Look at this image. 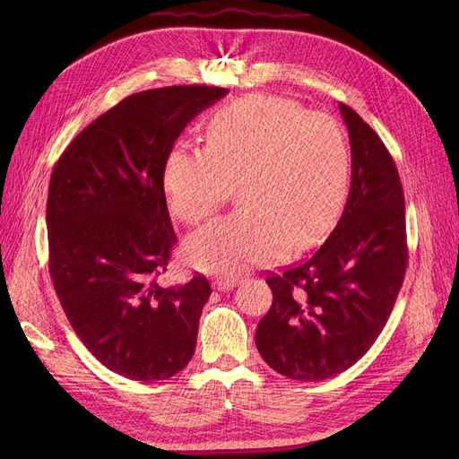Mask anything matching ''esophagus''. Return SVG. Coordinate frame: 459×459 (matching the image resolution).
<instances>
[{
    "label": "esophagus",
    "mask_w": 459,
    "mask_h": 459,
    "mask_svg": "<svg viewBox=\"0 0 459 459\" xmlns=\"http://www.w3.org/2000/svg\"><path fill=\"white\" fill-rule=\"evenodd\" d=\"M236 284H238V279H234V277H220V279L213 281V288H215V290H220V292L230 290V288H234Z\"/></svg>",
    "instance_id": "obj_1"
}]
</instances>
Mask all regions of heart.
Masks as SVG:
<instances>
[{"label":"heart","instance_id":"b5f03b06","mask_svg":"<svg viewBox=\"0 0 459 459\" xmlns=\"http://www.w3.org/2000/svg\"><path fill=\"white\" fill-rule=\"evenodd\" d=\"M238 184L239 210L193 234L186 256L213 275H236L315 247L339 220L350 149L334 118L272 94L217 111L206 147L175 143L163 165L171 212L184 223L212 215Z\"/></svg>","mask_w":459,"mask_h":459}]
</instances>
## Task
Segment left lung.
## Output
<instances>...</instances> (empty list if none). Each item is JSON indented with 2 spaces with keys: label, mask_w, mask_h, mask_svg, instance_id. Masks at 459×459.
<instances>
[{
  "label": "left lung",
  "mask_w": 459,
  "mask_h": 459,
  "mask_svg": "<svg viewBox=\"0 0 459 459\" xmlns=\"http://www.w3.org/2000/svg\"><path fill=\"white\" fill-rule=\"evenodd\" d=\"M339 108L351 149L344 212L315 255L266 279L273 305L255 334L262 359L299 381L333 377L370 350L407 268L405 203L394 160L363 118Z\"/></svg>",
  "instance_id": "left-lung-1"
}]
</instances>
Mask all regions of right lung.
I'll return each mask as SVG.
<instances>
[{
  "label": "right lung",
  "mask_w": 459,
  "mask_h": 459,
  "mask_svg": "<svg viewBox=\"0 0 459 459\" xmlns=\"http://www.w3.org/2000/svg\"><path fill=\"white\" fill-rule=\"evenodd\" d=\"M227 92H135L78 134L52 171L46 225L57 298L87 350L128 379L171 377L195 351L212 288L203 275L158 282L177 242L163 165L184 128Z\"/></svg>",
  "instance_id": "add662e5"
}]
</instances>
